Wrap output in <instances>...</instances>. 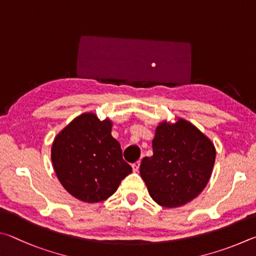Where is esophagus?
<instances>
[{"label": "esophagus", "mask_w": 256, "mask_h": 256, "mask_svg": "<svg viewBox=\"0 0 256 256\" xmlns=\"http://www.w3.org/2000/svg\"><path fill=\"white\" fill-rule=\"evenodd\" d=\"M140 160H138V162H136V163H134L132 166V170H134V172H137L138 170H140Z\"/></svg>", "instance_id": "34e87169"}]
</instances>
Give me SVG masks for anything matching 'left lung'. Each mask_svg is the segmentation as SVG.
Segmentation results:
<instances>
[{"instance_id": "left-lung-1", "label": "left lung", "mask_w": 256, "mask_h": 256, "mask_svg": "<svg viewBox=\"0 0 256 256\" xmlns=\"http://www.w3.org/2000/svg\"><path fill=\"white\" fill-rule=\"evenodd\" d=\"M153 156L144 158L140 176L156 204L176 208L194 200L212 176L216 148L189 121L160 122L153 140Z\"/></svg>"}]
</instances>
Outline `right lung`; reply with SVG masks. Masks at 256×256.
<instances>
[{
	"label": "right lung",
	"instance_id": "add662e5",
	"mask_svg": "<svg viewBox=\"0 0 256 256\" xmlns=\"http://www.w3.org/2000/svg\"><path fill=\"white\" fill-rule=\"evenodd\" d=\"M111 128L109 119L101 121L88 112L76 116L54 140L52 162L58 180L84 202L108 199L132 172Z\"/></svg>",
	"mask_w": 256,
	"mask_h": 256
}]
</instances>
